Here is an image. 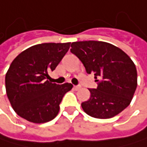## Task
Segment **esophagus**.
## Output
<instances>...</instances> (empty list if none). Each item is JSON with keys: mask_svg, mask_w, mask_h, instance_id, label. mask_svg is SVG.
Returning <instances> with one entry per match:
<instances>
[{"mask_svg": "<svg viewBox=\"0 0 147 147\" xmlns=\"http://www.w3.org/2000/svg\"><path fill=\"white\" fill-rule=\"evenodd\" d=\"M74 89H75L76 90H78L81 89V85H76V86H74Z\"/></svg>", "mask_w": 147, "mask_h": 147, "instance_id": "1", "label": "esophagus"}]
</instances>
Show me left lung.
Instances as JSON below:
<instances>
[{
  "mask_svg": "<svg viewBox=\"0 0 147 147\" xmlns=\"http://www.w3.org/2000/svg\"><path fill=\"white\" fill-rule=\"evenodd\" d=\"M70 47L98 83L97 89H89L90 98L81 105L84 112L96 119H111L125 110L137 88V69L129 56L105 42H75Z\"/></svg>",
  "mask_w": 147,
  "mask_h": 147,
  "instance_id": "left-lung-1",
  "label": "left lung"
}]
</instances>
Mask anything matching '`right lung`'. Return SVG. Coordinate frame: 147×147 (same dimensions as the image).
<instances>
[{
	"instance_id": "1",
	"label": "right lung",
	"mask_w": 147,
	"mask_h": 147,
	"mask_svg": "<svg viewBox=\"0 0 147 147\" xmlns=\"http://www.w3.org/2000/svg\"><path fill=\"white\" fill-rule=\"evenodd\" d=\"M70 42L42 43L20 53L10 64L5 77L6 92L14 111L22 119L42 124L55 119L64 94L73 85L50 83L53 71L67 53Z\"/></svg>"
}]
</instances>
